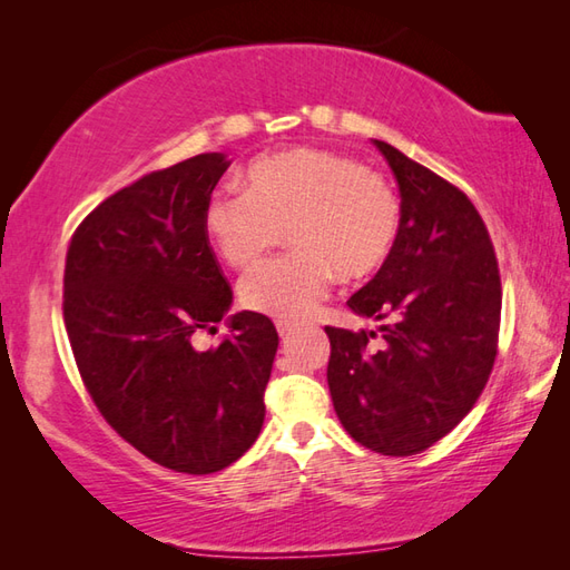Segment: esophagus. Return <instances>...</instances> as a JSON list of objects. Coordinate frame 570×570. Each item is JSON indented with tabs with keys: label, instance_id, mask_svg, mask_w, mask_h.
I'll use <instances>...</instances> for the list:
<instances>
[{
	"label": "esophagus",
	"instance_id": "esophagus-1",
	"mask_svg": "<svg viewBox=\"0 0 570 570\" xmlns=\"http://www.w3.org/2000/svg\"><path fill=\"white\" fill-rule=\"evenodd\" d=\"M276 331H278V335H282V337H288V335H292V333H296V331H298V323L278 321V323H276Z\"/></svg>",
	"mask_w": 570,
	"mask_h": 570
}]
</instances>
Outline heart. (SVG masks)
Here are the masks:
<instances>
[{
	"label": "heart",
	"instance_id": "1",
	"mask_svg": "<svg viewBox=\"0 0 570 570\" xmlns=\"http://www.w3.org/2000/svg\"><path fill=\"white\" fill-rule=\"evenodd\" d=\"M402 203L384 176L341 154L294 149L254 161L247 188L215 190L203 213L205 235L220 257L247 269L288 227L294 249L242 278L252 311L304 321L328 296L335 274L362 278L390 257Z\"/></svg>",
	"mask_w": 570,
	"mask_h": 570
}]
</instances>
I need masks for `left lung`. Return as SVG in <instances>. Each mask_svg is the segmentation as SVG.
Here are the masks:
<instances>
[{
    "label": "left lung",
    "instance_id": "left-lung-1",
    "mask_svg": "<svg viewBox=\"0 0 570 570\" xmlns=\"http://www.w3.org/2000/svg\"><path fill=\"white\" fill-rule=\"evenodd\" d=\"M402 196L390 257L350 296L377 333L325 328L335 414L357 443L382 455H416L451 433L498 355L502 284L488 227L463 190L392 144L374 139Z\"/></svg>",
    "mask_w": 570,
    "mask_h": 570
}]
</instances>
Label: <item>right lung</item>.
<instances>
[{"mask_svg": "<svg viewBox=\"0 0 570 570\" xmlns=\"http://www.w3.org/2000/svg\"><path fill=\"white\" fill-rule=\"evenodd\" d=\"M198 154L102 200L70 239L63 318L80 377L105 421L154 463L188 475L233 465L264 423L278 335L254 311L193 345L233 306L203 213L227 171Z\"/></svg>", "mask_w": 570, "mask_h": 570, "instance_id": "add662e5", "label": "right lung"}]
</instances>
